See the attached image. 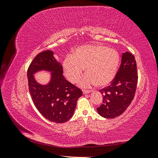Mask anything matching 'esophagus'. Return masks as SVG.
<instances>
[{"instance_id":"34e87169","label":"esophagus","mask_w":158,"mask_h":158,"mask_svg":"<svg viewBox=\"0 0 158 158\" xmlns=\"http://www.w3.org/2000/svg\"><path fill=\"white\" fill-rule=\"evenodd\" d=\"M82 92L84 94H87L91 93V91L90 90H83Z\"/></svg>"}]
</instances>
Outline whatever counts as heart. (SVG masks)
I'll use <instances>...</instances> for the list:
<instances>
[{"label":"heart","mask_w":158,"mask_h":158,"mask_svg":"<svg viewBox=\"0 0 158 158\" xmlns=\"http://www.w3.org/2000/svg\"><path fill=\"white\" fill-rule=\"evenodd\" d=\"M120 63V55L114 49L103 45H85L75 49L73 55L66 56L63 68L70 82H77L84 70L87 74L78 82L83 88L96 84L106 86L115 78Z\"/></svg>","instance_id":"b5f03b06"}]
</instances>
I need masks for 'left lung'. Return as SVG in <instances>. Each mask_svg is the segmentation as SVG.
<instances>
[{
    "label": "left lung",
    "instance_id": "1",
    "mask_svg": "<svg viewBox=\"0 0 158 158\" xmlns=\"http://www.w3.org/2000/svg\"><path fill=\"white\" fill-rule=\"evenodd\" d=\"M137 82L135 56L131 52H124L115 78L110 85L99 90L103 95V103L97 108L99 115L113 118L125 112L135 96Z\"/></svg>",
    "mask_w": 158,
    "mask_h": 158
}]
</instances>
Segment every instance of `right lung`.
Segmentation results:
<instances>
[{"label":"right lung","instance_id":"add662e5","mask_svg":"<svg viewBox=\"0 0 158 158\" xmlns=\"http://www.w3.org/2000/svg\"><path fill=\"white\" fill-rule=\"evenodd\" d=\"M50 73L49 82L38 83L35 74L40 71ZM63 66L47 50L38 54L27 70L28 85L35 107L47 120L55 123L68 121L74 114L76 102L82 92L68 82L63 75Z\"/></svg>","mask_w":158,"mask_h":158}]
</instances>
